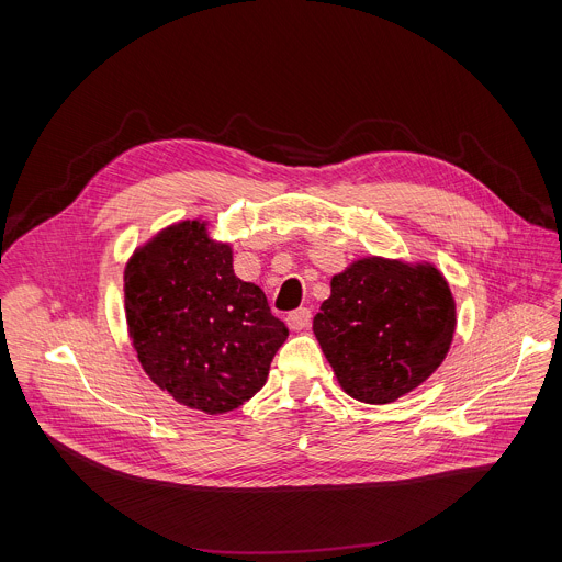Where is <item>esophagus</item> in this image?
Returning a JSON list of instances; mask_svg holds the SVG:
<instances>
[{
  "label": "esophagus",
  "instance_id": "34e87169",
  "mask_svg": "<svg viewBox=\"0 0 562 562\" xmlns=\"http://www.w3.org/2000/svg\"><path fill=\"white\" fill-rule=\"evenodd\" d=\"M286 325L291 331H302L311 325V311L308 308H297V311H291L286 315Z\"/></svg>",
  "mask_w": 562,
  "mask_h": 562
}]
</instances>
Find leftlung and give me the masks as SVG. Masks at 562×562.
Here are the masks:
<instances>
[{
	"label": "left lung",
	"instance_id": "8db88e82",
	"mask_svg": "<svg viewBox=\"0 0 562 562\" xmlns=\"http://www.w3.org/2000/svg\"><path fill=\"white\" fill-rule=\"evenodd\" d=\"M456 323V300L436 265L367 256L331 278L313 334L345 393L389 405L442 364Z\"/></svg>",
	"mask_w": 562,
	"mask_h": 562
}]
</instances>
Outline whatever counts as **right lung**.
Here are the masks:
<instances>
[{
    "label": "right lung",
    "instance_id": "right-lung-1",
    "mask_svg": "<svg viewBox=\"0 0 562 562\" xmlns=\"http://www.w3.org/2000/svg\"><path fill=\"white\" fill-rule=\"evenodd\" d=\"M124 313L150 382L209 416L251 400L289 336L265 291L233 273L231 243L202 217L165 226L131 254Z\"/></svg>",
    "mask_w": 562,
    "mask_h": 562
}]
</instances>
